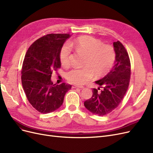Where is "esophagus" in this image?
Here are the masks:
<instances>
[{"instance_id":"34e87169","label":"esophagus","mask_w":153,"mask_h":153,"mask_svg":"<svg viewBox=\"0 0 153 153\" xmlns=\"http://www.w3.org/2000/svg\"><path fill=\"white\" fill-rule=\"evenodd\" d=\"M73 88H80V89H84V87L83 86H81V85H73L72 86Z\"/></svg>"}]
</instances>
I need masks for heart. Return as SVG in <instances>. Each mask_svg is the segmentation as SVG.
<instances>
[{
	"instance_id": "b5f03b06",
	"label": "heart",
	"mask_w": 153,
	"mask_h": 153,
	"mask_svg": "<svg viewBox=\"0 0 153 153\" xmlns=\"http://www.w3.org/2000/svg\"><path fill=\"white\" fill-rule=\"evenodd\" d=\"M78 53L86 55L85 67L73 68L67 73L68 80L73 84L82 85L94 76L101 77L106 75L112 69L115 60V52L110 45H103L98 39L89 36H81L71 44ZM71 48L69 43L64 44L59 53L61 64L67 66L69 63Z\"/></svg>"
}]
</instances>
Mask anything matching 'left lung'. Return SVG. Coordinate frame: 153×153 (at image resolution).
I'll return each mask as SVG.
<instances>
[{
	"label": "left lung",
	"instance_id": "8db88e82",
	"mask_svg": "<svg viewBox=\"0 0 153 153\" xmlns=\"http://www.w3.org/2000/svg\"><path fill=\"white\" fill-rule=\"evenodd\" d=\"M113 45L115 52L114 66L107 75L95 82L100 87L98 89H92L91 98L84 102L89 112L99 116L108 114L117 107L126 94L130 80L131 64L128 53L119 41Z\"/></svg>",
	"mask_w": 153,
	"mask_h": 153
}]
</instances>
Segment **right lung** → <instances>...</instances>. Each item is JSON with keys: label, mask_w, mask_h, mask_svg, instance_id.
<instances>
[{"label": "right lung", "mask_w": 153, "mask_h": 153, "mask_svg": "<svg viewBox=\"0 0 153 153\" xmlns=\"http://www.w3.org/2000/svg\"><path fill=\"white\" fill-rule=\"evenodd\" d=\"M69 34H50L37 39L25 54L22 69V83L29 103L42 114L56 110L71 85L53 84V71L61 68L59 53Z\"/></svg>", "instance_id": "obj_1"}]
</instances>
